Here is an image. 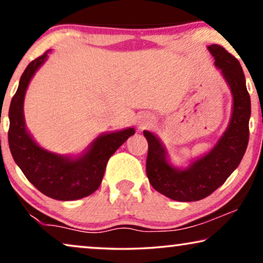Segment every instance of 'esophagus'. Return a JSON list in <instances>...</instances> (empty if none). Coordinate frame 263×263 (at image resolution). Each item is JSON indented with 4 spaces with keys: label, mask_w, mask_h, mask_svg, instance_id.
I'll list each match as a JSON object with an SVG mask.
<instances>
[{
    "label": "esophagus",
    "mask_w": 263,
    "mask_h": 263,
    "mask_svg": "<svg viewBox=\"0 0 263 263\" xmlns=\"http://www.w3.org/2000/svg\"><path fill=\"white\" fill-rule=\"evenodd\" d=\"M151 124H152V121H151L149 117H146V116H142L138 122V127L140 130H143V129L149 127Z\"/></svg>",
    "instance_id": "1"
}]
</instances>
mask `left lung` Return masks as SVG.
<instances>
[{"label":"left lung","mask_w":263,"mask_h":263,"mask_svg":"<svg viewBox=\"0 0 263 263\" xmlns=\"http://www.w3.org/2000/svg\"><path fill=\"white\" fill-rule=\"evenodd\" d=\"M208 50L232 95L230 123L213 148L194 160L188 167L178 168L168 161L167 152L160 140L151 132L143 130L148 142L146 174L149 183L168 199L182 202L202 200L224 184L238 167L249 142L251 104L242 66L220 45L212 44Z\"/></svg>","instance_id":"1"}]
</instances>
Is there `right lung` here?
Instances as JSON below:
<instances>
[{
	"label": "right lung",
	"mask_w": 263,
	"mask_h": 263,
	"mask_svg": "<svg viewBox=\"0 0 263 263\" xmlns=\"http://www.w3.org/2000/svg\"><path fill=\"white\" fill-rule=\"evenodd\" d=\"M48 52L28 64L9 106L8 142L10 153L26 178L44 195L61 201L79 200L99 188L110 157L135 134L134 128L99 135L79 157L49 152L42 148L27 132L24 117L26 89Z\"/></svg>",
	"instance_id": "right-lung-1"
}]
</instances>
